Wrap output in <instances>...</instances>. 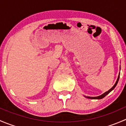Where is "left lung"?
Listing matches in <instances>:
<instances>
[{"instance_id":"left-lung-1","label":"left lung","mask_w":126,"mask_h":126,"mask_svg":"<svg viewBox=\"0 0 126 126\" xmlns=\"http://www.w3.org/2000/svg\"><path fill=\"white\" fill-rule=\"evenodd\" d=\"M119 76H118V79H117V80H116V83H115V84L113 86V87L111 88H110V90H109L108 91H106V92L104 93V94H102L101 95V96H97V97H90V96H84L85 97H87V98H88V99H101L104 98V97H105V96H107V95L109 93L111 92V91H112V90H113L114 88H115V87H116V85H117V83H118V80H119Z\"/></svg>"}]
</instances>
